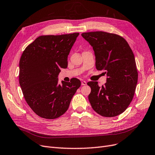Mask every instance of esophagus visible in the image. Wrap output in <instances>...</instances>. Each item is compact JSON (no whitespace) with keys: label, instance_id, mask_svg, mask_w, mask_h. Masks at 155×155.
<instances>
[{"label":"esophagus","instance_id":"obj_1","mask_svg":"<svg viewBox=\"0 0 155 155\" xmlns=\"http://www.w3.org/2000/svg\"><path fill=\"white\" fill-rule=\"evenodd\" d=\"M81 84L82 85V86H85V85H86V84H87V82H86V81H82Z\"/></svg>","mask_w":155,"mask_h":155}]
</instances>
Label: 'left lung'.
<instances>
[{"label":"left lung","mask_w":155,"mask_h":155,"mask_svg":"<svg viewBox=\"0 0 155 155\" xmlns=\"http://www.w3.org/2000/svg\"><path fill=\"white\" fill-rule=\"evenodd\" d=\"M93 47L97 70H105L106 83L89 82L88 98L94 111L113 117L122 113L132 101L138 82V71L132 49L123 37L104 31L83 33Z\"/></svg>","instance_id":"left-lung-1"}]
</instances>
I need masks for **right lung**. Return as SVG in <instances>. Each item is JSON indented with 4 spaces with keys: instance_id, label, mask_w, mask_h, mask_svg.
I'll list each match as a JSON object with an SVG mask.
<instances>
[{
    "instance_id": "obj_1",
    "label": "right lung",
    "mask_w": 155,
    "mask_h": 155,
    "mask_svg": "<svg viewBox=\"0 0 155 155\" xmlns=\"http://www.w3.org/2000/svg\"><path fill=\"white\" fill-rule=\"evenodd\" d=\"M78 33L40 36L26 47L19 62V84L25 100L38 116L54 119L66 113L81 85L78 78L58 84L61 68Z\"/></svg>"
}]
</instances>
